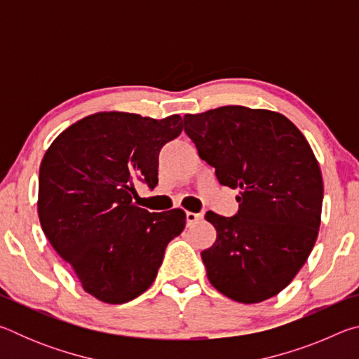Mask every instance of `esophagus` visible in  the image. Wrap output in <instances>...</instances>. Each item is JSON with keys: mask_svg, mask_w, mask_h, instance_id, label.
Masks as SVG:
<instances>
[{"mask_svg": "<svg viewBox=\"0 0 359 359\" xmlns=\"http://www.w3.org/2000/svg\"><path fill=\"white\" fill-rule=\"evenodd\" d=\"M187 224H193L199 220H203V214H194V212H187Z\"/></svg>", "mask_w": 359, "mask_h": 359, "instance_id": "34e87169", "label": "esophagus"}]
</instances>
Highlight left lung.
I'll return each mask as SVG.
<instances>
[{
	"label": "left lung",
	"instance_id": "obj_1",
	"mask_svg": "<svg viewBox=\"0 0 359 359\" xmlns=\"http://www.w3.org/2000/svg\"><path fill=\"white\" fill-rule=\"evenodd\" d=\"M198 155L222 185L238 188L233 217L214 212V245L201 252L209 282L231 299L255 304L293 280L315 245L323 179L311 145L282 114L223 106L184 117Z\"/></svg>",
	"mask_w": 359,
	"mask_h": 359
}]
</instances>
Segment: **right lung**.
<instances>
[{
  "label": "right lung",
  "instance_id": "right-lung-1",
  "mask_svg": "<svg viewBox=\"0 0 359 359\" xmlns=\"http://www.w3.org/2000/svg\"><path fill=\"white\" fill-rule=\"evenodd\" d=\"M182 128L180 115L100 112L65 130L42 158V231L96 299L123 304L142 294L184 231L182 209L156 214L133 203L135 182L158 184L160 150Z\"/></svg>",
  "mask_w": 359,
  "mask_h": 359
}]
</instances>
